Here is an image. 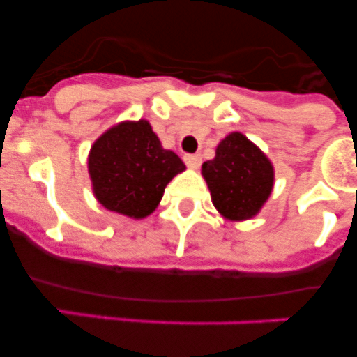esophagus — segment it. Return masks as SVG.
<instances>
[{"label": "esophagus", "mask_w": 357, "mask_h": 357, "mask_svg": "<svg viewBox=\"0 0 357 357\" xmlns=\"http://www.w3.org/2000/svg\"><path fill=\"white\" fill-rule=\"evenodd\" d=\"M184 160H185V164H188L189 169H198V168H200V164H202L200 155H185Z\"/></svg>", "instance_id": "obj_1"}]
</instances>
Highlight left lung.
Listing matches in <instances>:
<instances>
[{
    "label": "left lung",
    "mask_w": 357,
    "mask_h": 357,
    "mask_svg": "<svg viewBox=\"0 0 357 357\" xmlns=\"http://www.w3.org/2000/svg\"><path fill=\"white\" fill-rule=\"evenodd\" d=\"M202 176L216 211L229 222L257 216L272 195V160L241 132H230L216 146L214 159L202 164Z\"/></svg>",
    "instance_id": "obj_1"
}]
</instances>
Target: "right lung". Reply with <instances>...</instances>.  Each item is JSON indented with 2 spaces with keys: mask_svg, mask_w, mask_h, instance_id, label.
Masks as SVG:
<instances>
[{
  "mask_svg": "<svg viewBox=\"0 0 357 357\" xmlns=\"http://www.w3.org/2000/svg\"><path fill=\"white\" fill-rule=\"evenodd\" d=\"M93 193L107 211L143 220L150 216L172 178L185 169L166 150L146 119L121 121L103 132L87 157Z\"/></svg>",
  "mask_w": 357,
  "mask_h": 357,
  "instance_id": "add662e5",
  "label": "right lung"
}]
</instances>
